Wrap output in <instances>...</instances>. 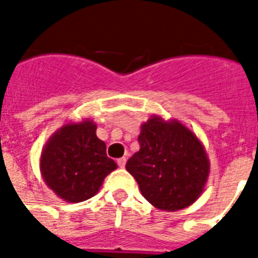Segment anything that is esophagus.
<instances>
[{"label":"esophagus","mask_w":258,"mask_h":258,"mask_svg":"<svg viewBox=\"0 0 258 258\" xmlns=\"http://www.w3.org/2000/svg\"><path fill=\"white\" fill-rule=\"evenodd\" d=\"M125 163H127V159H125V157H120V159L117 160V164L120 168L125 167Z\"/></svg>","instance_id":"obj_1"}]
</instances>
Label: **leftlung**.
<instances>
[{"instance_id": "8db88e82", "label": "left lung", "mask_w": 258, "mask_h": 258, "mask_svg": "<svg viewBox=\"0 0 258 258\" xmlns=\"http://www.w3.org/2000/svg\"><path fill=\"white\" fill-rule=\"evenodd\" d=\"M140 151L125 168L142 196L159 210L188 207L205 190L210 162L200 140L178 120L152 116L141 125Z\"/></svg>"}]
</instances>
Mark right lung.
Here are the masks:
<instances>
[{
  "label": "right lung",
  "mask_w": 258,
  "mask_h": 258,
  "mask_svg": "<svg viewBox=\"0 0 258 258\" xmlns=\"http://www.w3.org/2000/svg\"><path fill=\"white\" fill-rule=\"evenodd\" d=\"M117 168L106 155V144L96 137V124L85 118L56 130L40 157L42 179L69 203L90 199L101 189L107 174Z\"/></svg>",
  "instance_id": "right-lung-1"
}]
</instances>
